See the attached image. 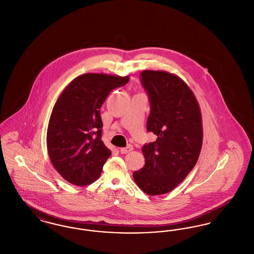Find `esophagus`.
<instances>
[{
	"label": "esophagus",
	"mask_w": 254,
	"mask_h": 254,
	"mask_svg": "<svg viewBox=\"0 0 254 254\" xmlns=\"http://www.w3.org/2000/svg\"><path fill=\"white\" fill-rule=\"evenodd\" d=\"M132 149V145H127V146H126V147H122V148H120V152H121L122 154H126V153L131 151Z\"/></svg>",
	"instance_id": "obj_1"
}]
</instances>
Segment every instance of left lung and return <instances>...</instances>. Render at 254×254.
Instances as JSON below:
<instances>
[{
  "label": "left lung",
  "instance_id": "obj_1",
  "mask_svg": "<svg viewBox=\"0 0 254 254\" xmlns=\"http://www.w3.org/2000/svg\"><path fill=\"white\" fill-rule=\"evenodd\" d=\"M141 84L150 104L146 129L157 139L143 146L145 166L133 172V179L148 195L168 193L197 163L203 143L201 111L191 89L174 74L144 70Z\"/></svg>",
  "mask_w": 254,
  "mask_h": 254
}]
</instances>
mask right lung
Masks as SVG:
<instances>
[{
	"mask_svg": "<svg viewBox=\"0 0 254 254\" xmlns=\"http://www.w3.org/2000/svg\"><path fill=\"white\" fill-rule=\"evenodd\" d=\"M128 76L86 73L61 93L49 119V158L66 181L86 186L96 181L111 151L102 141L100 109L109 92L127 85Z\"/></svg>",
	"mask_w": 254,
	"mask_h": 254,
	"instance_id": "add662e5",
	"label": "right lung"
}]
</instances>
